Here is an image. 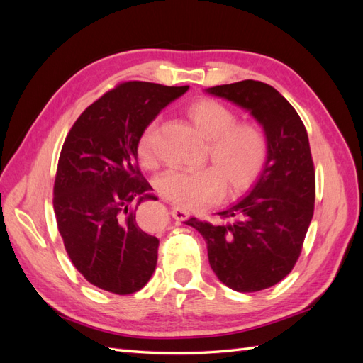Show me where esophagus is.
I'll list each match as a JSON object with an SVG mask.
<instances>
[{"label":"esophagus","mask_w":363,"mask_h":363,"mask_svg":"<svg viewBox=\"0 0 363 363\" xmlns=\"http://www.w3.org/2000/svg\"><path fill=\"white\" fill-rule=\"evenodd\" d=\"M171 215H172V218L177 219V221H186V219L191 216V212L188 211V208H184L182 206H172Z\"/></svg>","instance_id":"esophagus-1"}]
</instances>
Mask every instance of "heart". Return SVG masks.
Returning <instances> with one entry per match:
<instances>
[{"instance_id":"1","label":"heart","mask_w":363,"mask_h":363,"mask_svg":"<svg viewBox=\"0 0 363 363\" xmlns=\"http://www.w3.org/2000/svg\"><path fill=\"white\" fill-rule=\"evenodd\" d=\"M199 133L207 139L204 159L212 167L171 168L157 179V191L183 207H201L216 201L224 192L239 194L256 182L268 159V136L255 123H238V115L221 101L200 100L188 108ZM157 119L142 131L138 157L145 168L157 164L155 135Z\"/></svg>"}]
</instances>
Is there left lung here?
I'll return each mask as SVG.
<instances>
[{
  "label": "left lung",
  "instance_id": "8db88e82",
  "mask_svg": "<svg viewBox=\"0 0 363 363\" xmlns=\"http://www.w3.org/2000/svg\"><path fill=\"white\" fill-rule=\"evenodd\" d=\"M206 92L251 112L268 136V159L255 188L218 215L224 224L191 218L207 244L208 263L225 286L257 292L274 286L301 255L315 207V168L301 118L272 86L242 80Z\"/></svg>",
  "mask_w": 363,
  "mask_h": 363
}]
</instances>
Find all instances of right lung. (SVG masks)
I'll return each instance as SVG.
<instances>
[{
	"label": "right lung",
	"instance_id": "add662e5",
	"mask_svg": "<svg viewBox=\"0 0 363 363\" xmlns=\"http://www.w3.org/2000/svg\"><path fill=\"white\" fill-rule=\"evenodd\" d=\"M189 86L124 82L98 98L63 142L54 213L71 262L94 286L138 292L157 263L159 239L136 223L138 206L155 199L138 164V140L163 107Z\"/></svg>",
	"mask_w": 363,
	"mask_h": 363
}]
</instances>
